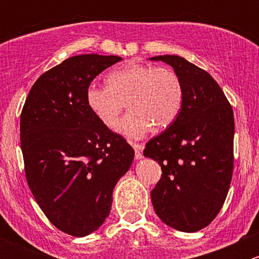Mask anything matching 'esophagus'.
Returning a JSON list of instances; mask_svg holds the SVG:
<instances>
[{
    "label": "esophagus",
    "mask_w": 259,
    "mask_h": 259,
    "mask_svg": "<svg viewBox=\"0 0 259 259\" xmlns=\"http://www.w3.org/2000/svg\"><path fill=\"white\" fill-rule=\"evenodd\" d=\"M132 145L135 150V159L140 160L143 158V149H144V145L138 144V143H132Z\"/></svg>",
    "instance_id": "1"
}]
</instances>
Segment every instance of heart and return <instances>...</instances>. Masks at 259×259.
Listing matches in <instances>:
<instances>
[{
    "instance_id": "heart-1",
    "label": "heart",
    "mask_w": 259,
    "mask_h": 259,
    "mask_svg": "<svg viewBox=\"0 0 259 259\" xmlns=\"http://www.w3.org/2000/svg\"><path fill=\"white\" fill-rule=\"evenodd\" d=\"M109 85L91 83L86 103L106 126H113L122 109L130 111L115 126L129 139H140L154 127L173 124L183 104L182 81L170 67L130 62L108 75Z\"/></svg>"
}]
</instances>
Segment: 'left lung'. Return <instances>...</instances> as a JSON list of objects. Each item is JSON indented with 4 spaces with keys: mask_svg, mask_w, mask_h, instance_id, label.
<instances>
[{
    "mask_svg": "<svg viewBox=\"0 0 259 259\" xmlns=\"http://www.w3.org/2000/svg\"><path fill=\"white\" fill-rule=\"evenodd\" d=\"M149 60L170 65L183 86L177 119L144 149L163 171L151 203L166 226L192 233L207 227L226 200L233 173V110L217 81L192 62L176 55Z\"/></svg>",
    "mask_w": 259,
    "mask_h": 259,
    "instance_id": "left-lung-1",
    "label": "left lung"
}]
</instances>
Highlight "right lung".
<instances>
[{"instance_id":"right-lung-1","label":"right lung","mask_w":259,"mask_h":259,"mask_svg":"<svg viewBox=\"0 0 259 259\" xmlns=\"http://www.w3.org/2000/svg\"><path fill=\"white\" fill-rule=\"evenodd\" d=\"M120 60L98 54L66 59L36 80L21 113L28 187L49 221L74 237L100 228L115 185L134 159L126 140L86 103L91 81Z\"/></svg>"}]
</instances>
